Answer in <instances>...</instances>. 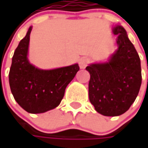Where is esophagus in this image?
<instances>
[{"mask_svg": "<svg viewBox=\"0 0 148 148\" xmlns=\"http://www.w3.org/2000/svg\"><path fill=\"white\" fill-rule=\"evenodd\" d=\"M89 62H90V60L87 58H82L81 59L79 60V66H80V68L81 69L86 68V66H87Z\"/></svg>", "mask_w": 148, "mask_h": 148, "instance_id": "obj_1", "label": "esophagus"}]
</instances>
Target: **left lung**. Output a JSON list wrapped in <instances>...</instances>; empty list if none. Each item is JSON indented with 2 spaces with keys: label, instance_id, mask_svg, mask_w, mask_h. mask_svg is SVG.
Returning <instances> with one entry per match:
<instances>
[{
  "label": "left lung",
  "instance_id": "8db88e82",
  "mask_svg": "<svg viewBox=\"0 0 148 148\" xmlns=\"http://www.w3.org/2000/svg\"><path fill=\"white\" fill-rule=\"evenodd\" d=\"M118 49L105 62L86 67L90 78L89 99L95 110L105 116L124 114L135 101L142 84L138 54L121 25L113 27Z\"/></svg>",
  "mask_w": 148,
  "mask_h": 148
}]
</instances>
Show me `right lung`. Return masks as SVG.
<instances>
[{"mask_svg": "<svg viewBox=\"0 0 148 148\" xmlns=\"http://www.w3.org/2000/svg\"><path fill=\"white\" fill-rule=\"evenodd\" d=\"M30 26L14 51L9 83L15 101L30 114H40L58 107L66 87L79 71L77 63L50 70L39 69L28 58Z\"/></svg>", "mask_w": 148, "mask_h": 148, "instance_id": "add662e5", "label": "right lung"}]
</instances>
